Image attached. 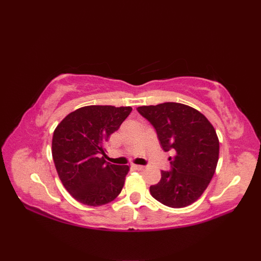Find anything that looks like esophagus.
Wrapping results in <instances>:
<instances>
[{"mask_svg":"<svg viewBox=\"0 0 261 261\" xmlns=\"http://www.w3.org/2000/svg\"><path fill=\"white\" fill-rule=\"evenodd\" d=\"M132 167H134L137 170H142L143 168H145L143 166H140V165H132Z\"/></svg>","mask_w":261,"mask_h":261,"instance_id":"esophagus-1","label":"esophagus"}]
</instances>
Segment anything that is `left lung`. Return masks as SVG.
Here are the masks:
<instances>
[{"mask_svg":"<svg viewBox=\"0 0 261 261\" xmlns=\"http://www.w3.org/2000/svg\"><path fill=\"white\" fill-rule=\"evenodd\" d=\"M156 129L171 170H162V179L150 194L166 206L180 208L201 197L215 173L220 143L214 126L201 112L181 103L166 102L137 109Z\"/></svg>","mask_w":261,"mask_h":261,"instance_id":"obj_1","label":"left lung"}]
</instances>
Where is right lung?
Masks as SVG:
<instances>
[{
  "label": "right lung",
  "instance_id": "obj_1",
  "mask_svg": "<svg viewBox=\"0 0 261 261\" xmlns=\"http://www.w3.org/2000/svg\"><path fill=\"white\" fill-rule=\"evenodd\" d=\"M131 107L88 105L66 115L54 131L51 152L59 179L76 201L88 206L112 202L129 166L105 162V145L131 113Z\"/></svg>",
  "mask_w": 261,
  "mask_h": 261
}]
</instances>
